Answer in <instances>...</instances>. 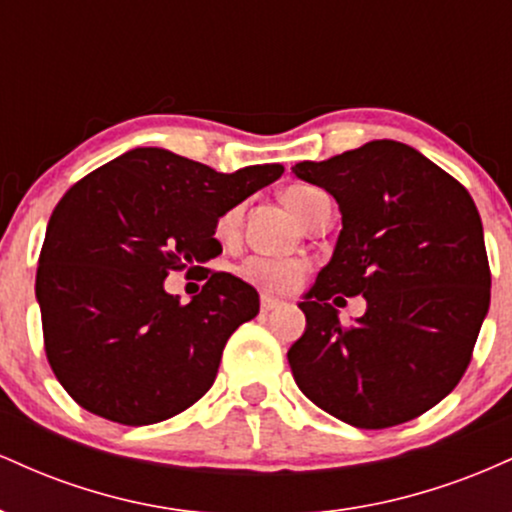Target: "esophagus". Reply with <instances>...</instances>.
<instances>
[{"label": "esophagus", "instance_id": "esophagus-1", "mask_svg": "<svg viewBox=\"0 0 512 512\" xmlns=\"http://www.w3.org/2000/svg\"><path fill=\"white\" fill-rule=\"evenodd\" d=\"M260 305H262V313H269V310H274L276 305H279V301H276V298H272V296H262Z\"/></svg>", "mask_w": 512, "mask_h": 512}]
</instances>
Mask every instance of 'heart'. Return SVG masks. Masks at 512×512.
Returning a JSON list of instances; mask_svg holds the SVG:
<instances>
[{
  "instance_id": "obj_1",
  "label": "heart",
  "mask_w": 512,
  "mask_h": 512,
  "mask_svg": "<svg viewBox=\"0 0 512 512\" xmlns=\"http://www.w3.org/2000/svg\"><path fill=\"white\" fill-rule=\"evenodd\" d=\"M327 195L322 190H317L313 185H291L286 187L284 199L286 207L291 209V214L296 216L298 221H305L310 214H313L320 199ZM238 209H228L226 214L219 216L216 221V236L221 240H231L238 231ZM240 279L248 281V284L255 286L264 293H276V296H284V293H291L305 276V264L298 260H272V257H248L238 267Z\"/></svg>"
}]
</instances>
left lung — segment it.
Instances as JSON below:
<instances>
[{
    "label": "left lung",
    "instance_id": "1",
    "mask_svg": "<svg viewBox=\"0 0 512 512\" xmlns=\"http://www.w3.org/2000/svg\"><path fill=\"white\" fill-rule=\"evenodd\" d=\"M291 170L342 211L332 260L298 303L305 332L289 349L293 380L356 428L416 419L460 383L489 313L477 204L443 168L392 139ZM334 292L367 298L351 328L326 303Z\"/></svg>",
    "mask_w": 512,
    "mask_h": 512
}]
</instances>
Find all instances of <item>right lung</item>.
Returning a JSON list of instances; mask_svg holds the SVG:
<instances>
[{"label":"right lung","mask_w":512,"mask_h":512,"mask_svg":"<svg viewBox=\"0 0 512 512\" xmlns=\"http://www.w3.org/2000/svg\"><path fill=\"white\" fill-rule=\"evenodd\" d=\"M281 173L279 163L216 173L139 146L60 199L35 298L45 354L76 404L115 424L149 426L207 395L228 337L260 313L250 284L204 269L221 255L216 221ZM185 266L202 268L208 284L182 306L162 281Z\"/></svg>","instance_id":"obj_1"}]
</instances>
